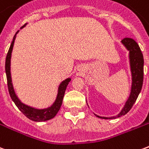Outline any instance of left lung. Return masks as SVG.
I'll list each match as a JSON object with an SVG mask.
<instances>
[{"instance_id": "left-lung-1", "label": "left lung", "mask_w": 149, "mask_h": 149, "mask_svg": "<svg viewBox=\"0 0 149 149\" xmlns=\"http://www.w3.org/2000/svg\"><path fill=\"white\" fill-rule=\"evenodd\" d=\"M121 42L123 45L129 50V58H130V65H131V71L132 75V91L130 97L128 101L125 104V108L122 109L121 112L117 116H112L109 118L101 117L97 116L100 118L104 119H112L120 117L121 116L125 115L128 112L130 111L132 107L136 102L139 94L141 93L143 81H144V57L141 52V48L138 44L132 38L125 37L122 40Z\"/></svg>"}]
</instances>
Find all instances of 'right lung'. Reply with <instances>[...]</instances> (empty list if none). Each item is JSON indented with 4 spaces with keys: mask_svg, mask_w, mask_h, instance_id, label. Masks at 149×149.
<instances>
[{
    "mask_svg": "<svg viewBox=\"0 0 149 149\" xmlns=\"http://www.w3.org/2000/svg\"><path fill=\"white\" fill-rule=\"evenodd\" d=\"M17 33L18 31L15 34L13 40V41L11 43V45H10L9 49H8L7 56H6V59H5V72H6V77H7L8 93H9V95L11 97L12 100H13L15 104L17 105V107L21 110V112L25 116H27L28 118L33 120V121H45V120H49L50 119L53 118L56 115V113L58 112L60 109H61L62 101H63V98H64V95H65V92L66 90V88H67L68 82L71 81V79L68 78V79H66L65 81H63L61 84V85L59 86L58 94H57L56 100V101L52 106L49 107L48 109H34V108L28 106V105H25L23 103H21L20 100L17 98V97L16 96L14 90H13V84H12L11 81V74H10L11 53L12 50H13V44H14L15 37H16V35H17Z\"/></svg>",
    "mask_w": 149,
    "mask_h": 149,
    "instance_id": "obj_1",
    "label": "right lung"
}]
</instances>
